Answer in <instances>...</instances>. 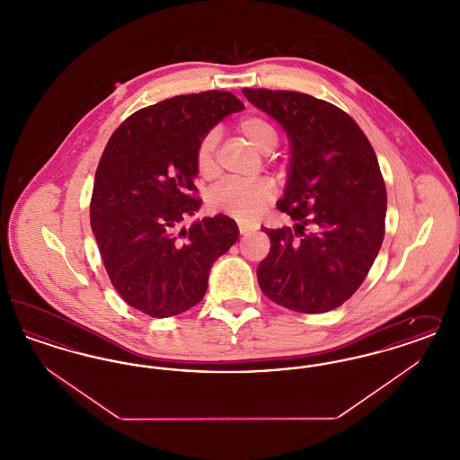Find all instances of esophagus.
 Segmentation results:
<instances>
[{
	"label": "esophagus",
	"instance_id": "obj_1",
	"mask_svg": "<svg viewBox=\"0 0 460 460\" xmlns=\"http://www.w3.org/2000/svg\"><path fill=\"white\" fill-rule=\"evenodd\" d=\"M240 234H248V233H252L253 231V227H250V226H246V224H240Z\"/></svg>",
	"mask_w": 460,
	"mask_h": 460
}]
</instances>
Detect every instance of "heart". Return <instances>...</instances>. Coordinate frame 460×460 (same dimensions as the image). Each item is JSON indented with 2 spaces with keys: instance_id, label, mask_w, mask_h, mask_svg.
I'll list each match as a JSON object with an SVG mask.
<instances>
[{
  "instance_id": "1",
  "label": "heart",
  "mask_w": 460,
  "mask_h": 460,
  "mask_svg": "<svg viewBox=\"0 0 460 460\" xmlns=\"http://www.w3.org/2000/svg\"><path fill=\"white\" fill-rule=\"evenodd\" d=\"M240 131L248 141L262 154H270L279 141L276 128L261 115H246L238 124ZM219 129L212 128L205 132L198 141L195 150V167L198 175L210 179L217 174V148H219ZM276 195L274 182L270 179H259L253 182L224 181L208 193V203L214 210L233 216L236 219H255L263 207L272 201Z\"/></svg>"
}]
</instances>
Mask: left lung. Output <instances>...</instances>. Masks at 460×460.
I'll return each mask as SVG.
<instances>
[{
    "label": "left lung",
    "mask_w": 460,
    "mask_h": 460,
    "mask_svg": "<svg viewBox=\"0 0 460 460\" xmlns=\"http://www.w3.org/2000/svg\"><path fill=\"white\" fill-rule=\"evenodd\" d=\"M291 141V174L278 208L295 227L265 229L257 267L263 295L302 314L345 304L385 238L386 186L367 136L347 111L298 91L243 89Z\"/></svg>",
    "instance_id": "obj_1"
}]
</instances>
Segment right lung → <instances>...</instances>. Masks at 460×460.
I'll use <instances>...</instances> for the list:
<instances>
[{
    "instance_id": "add662e5",
    "label": "right lung",
    "mask_w": 460,
    "mask_h": 460,
    "mask_svg": "<svg viewBox=\"0 0 460 460\" xmlns=\"http://www.w3.org/2000/svg\"><path fill=\"white\" fill-rule=\"evenodd\" d=\"M244 105L229 91L181 94L134 111L100 158L91 229L122 300L150 317H171L205 296L212 263L238 240L226 216L181 222L201 205L195 186L199 137Z\"/></svg>"
}]
</instances>
